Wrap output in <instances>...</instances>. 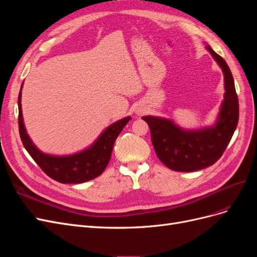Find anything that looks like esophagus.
Listing matches in <instances>:
<instances>
[{"label": "esophagus", "instance_id": "34e87169", "mask_svg": "<svg viewBox=\"0 0 257 257\" xmlns=\"http://www.w3.org/2000/svg\"><path fill=\"white\" fill-rule=\"evenodd\" d=\"M137 113L141 114V113H142V110H137Z\"/></svg>", "mask_w": 257, "mask_h": 257}]
</instances>
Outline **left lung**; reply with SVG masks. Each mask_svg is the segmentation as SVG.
Masks as SVG:
<instances>
[{
  "label": "left lung",
  "mask_w": 257,
  "mask_h": 257,
  "mask_svg": "<svg viewBox=\"0 0 257 257\" xmlns=\"http://www.w3.org/2000/svg\"><path fill=\"white\" fill-rule=\"evenodd\" d=\"M207 49L221 66L225 80L224 102L215 125L200 131H183L169 120L143 116L150 127L158 158L176 172H195L213 165L227 148L238 124L239 103L230 69L210 46Z\"/></svg>",
  "instance_id": "obj_1"
}]
</instances>
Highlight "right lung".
Returning <instances> with one entry per match:
<instances>
[{
	"instance_id": "obj_1",
	"label": "right lung",
	"mask_w": 257,
	"mask_h": 257,
	"mask_svg": "<svg viewBox=\"0 0 257 257\" xmlns=\"http://www.w3.org/2000/svg\"><path fill=\"white\" fill-rule=\"evenodd\" d=\"M18 109L19 134L23 146L43 172L60 183H82L102 175L110 161L116 137L131 120L127 116L111 124L87 150L68 157H52L38 150L27 134L21 111V90L18 96Z\"/></svg>"
}]
</instances>
